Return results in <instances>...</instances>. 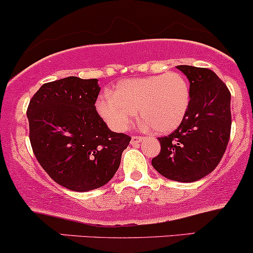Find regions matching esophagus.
Segmentation results:
<instances>
[{"mask_svg":"<svg viewBox=\"0 0 253 253\" xmlns=\"http://www.w3.org/2000/svg\"><path fill=\"white\" fill-rule=\"evenodd\" d=\"M141 141H142L141 136H132L131 142H130V143H131V144H138Z\"/></svg>","mask_w":253,"mask_h":253,"instance_id":"1","label":"esophagus"}]
</instances>
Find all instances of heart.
<instances>
[{
    "label": "heart",
    "mask_w": 253,
    "mask_h": 253,
    "mask_svg": "<svg viewBox=\"0 0 253 253\" xmlns=\"http://www.w3.org/2000/svg\"><path fill=\"white\" fill-rule=\"evenodd\" d=\"M190 88L183 74L169 72L118 82L113 93H104L95 107L116 131H126L137 116L144 127L157 134L177 129L185 117Z\"/></svg>",
    "instance_id": "1"
}]
</instances>
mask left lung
Here are the masks:
<instances>
[{
    "label": "left lung",
    "mask_w": 253,
    "mask_h": 253,
    "mask_svg": "<svg viewBox=\"0 0 253 253\" xmlns=\"http://www.w3.org/2000/svg\"><path fill=\"white\" fill-rule=\"evenodd\" d=\"M190 82V103L177 130L160 137L152 165L165 178L192 183L212 172L231 135V93L207 68L177 65Z\"/></svg>",
    "instance_id": "8db88e82"
}]
</instances>
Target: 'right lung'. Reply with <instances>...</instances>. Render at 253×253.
Instances as JSON below:
<instances>
[{
	"mask_svg": "<svg viewBox=\"0 0 253 253\" xmlns=\"http://www.w3.org/2000/svg\"><path fill=\"white\" fill-rule=\"evenodd\" d=\"M98 79L68 76L42 84L27 109L37 160L56 183L73 191L101 188L117 172L131 137L109 129L95 110Z\"/></svg>",
	"mask_w": 253,
	"mask_h": 253,
	"instance_id": "obj_1",
	"label": "right lung"
}]
</instances>
